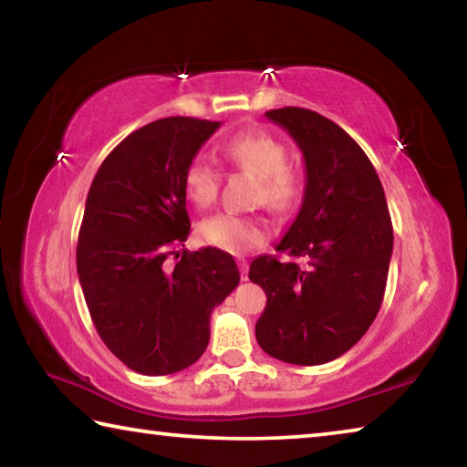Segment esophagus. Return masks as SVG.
<instances>
[{
    "instance_id": "1",
    "label": "esophagus",
    "mask_w": 467,
    "mask_h": 467,
    "mask_svg": "<svg viewBox=\"0 0 467 467\" xmlns=\"http://www.w3.org/2000/svg\"><path fill=\"white\" fill-rule=\"evenodd\" d=\"M239 270H241V280H249V262H247V259H239Z\"/></svg>"
}]
</instances>
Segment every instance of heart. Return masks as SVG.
<instances>
[{
	"label": "heart",
	"mask_w": 467,
	"mask_h": 467,
	"mask_svg": "<svg viewBox=\"0 0 467 467\" xmlns=\"http://www.w3.org/2000/svg\"><path fill=\"white\" fill-rule=\"evenodd\" d=\"M224 156L236 167L259 179L257 202L275 212L296 208L303 195V177L286 164V146L264 131H243L226 141ZM223 171L208 154H197L187 162L183 189L197 208H208L216 200ZM203 243L233 255H243L267 239V226L259 218L220 212L200 224Z\"/></svg>",
	"instance_id": "b5f03b06"
}]
</instances>
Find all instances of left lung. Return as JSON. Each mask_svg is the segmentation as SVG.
I'll return each instance as SVG.
<instances>
[{
  "label": "left lung",
  "mask_w": 467,
  "mask_h": 467,
  "mask_svg": "<svg viewBox=\"0 0 467 467\" xmlns=\"http://www.w3.org/2000/svg\"><path fill=\"white\" fill-rule=\"evenodd\" d=\"M305 158L303 205L278 243L290 262L253 259L249 280L267 303L255 323L264 352L290 365H323L358 342L381 309L393 226L381 181L357 141L315 110L274 109Z\"/></svg>",
  "instance_id": "1"
}]
</instances>
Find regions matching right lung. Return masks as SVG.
<instances>
[{"mask_svg": "<svg viewBox=\"0 0 467 467\" xmlns=\"http://www.w3.org/2000/svg\"><path fill=\"white\" fill-rule=\"evenodd\" d=\"M218 128L193 117L144 125L105 158L86 197L76 249L86 305L105 346L141 375L192 367L208 348L212 309L241 278L216 247L166 262L192 231L185 167Z\"/></svg>", "mask_w": 467, "mask_h": 467, "instance_id": "1", "label": "right lung"}]
</instances>
